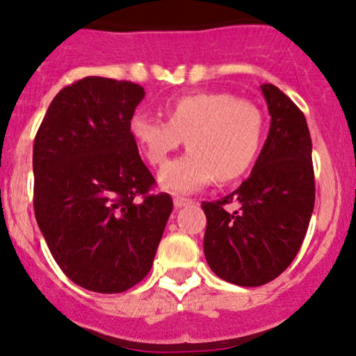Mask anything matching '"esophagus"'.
I'll use <instances>...</instances> for the list:
<instances>
[{
    "mask_svg": "<svg viewBox=\"0 0 356 356\" xmlns=\"http://www.w3.org/2000/svg\"><path fill=\"white\" fill-rule=\"evenodd\" d=\"M189 201H191V200L184 198V196H174V207L181 208V207H184V204H188Z\"/></svg>",
    "mask_w": 356,
    "mask_h": 356,
    "instance_id": "1",
    "label": "esophagus"
}]
</instances>
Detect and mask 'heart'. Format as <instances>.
Returning a JSON list of instances; mask_svg holds the SVG:
<instances>
[{"mask_svg": "<svg viewBox=\"0 0 356 356\" xmlns=\"http://www.w3.org/2000/svg\"><path fill=\"white\" fill-rule=\"evenodd\" d=\"M167 118L138 111L129 122L132 139L152 165H163L188 137L191 152L160 172V184L175 193H191L238 179L260 149L264 122L253 103L229 92L186 95L167 106Z\"/></svg>", "mask_w": 356, "mask_h": 356, "instance_id": "1", "label": "heart"}]
</instances>
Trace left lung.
<instances>
[{
	"instance_id": "1",
	"label": "left lung",
	"mask_w": 356,
	"mask_h": 356,
	"mask_svg": "<svg viewBox=\"0 0 356 356\" xmlns=\"http://www.w3.org/2000/svg\"><path fill=\"white\" fill-rule=\"evenodd\" d=\"M270 131L250 177L218 201H203V250L211 270L246 288L282 274L300 251L315 204L312 138L303 111L274 84L260 86ZM238 210L227 212L225 204Z\"/></svg>"
}]
</instances>
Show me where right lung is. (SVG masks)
Masks as SVG:
<instances>
[{
	"mask_svg": "<svg viewBox=\"0 0 356 356\" xmlns=\"http://www.w3.org/2000/svg\"><path fill=\"white\" fill-rule=\"evenodd\" d=\"M145 89L84 77L53 98L34 139V213L70 281L95 293H124L148 275L170 195L129 131Z\"/></svg>",
	"mask_w": 356,
	"mask_h": 356,
	"instance_id": "obj_1",
	"label": "right lung"
}]
</instances>
